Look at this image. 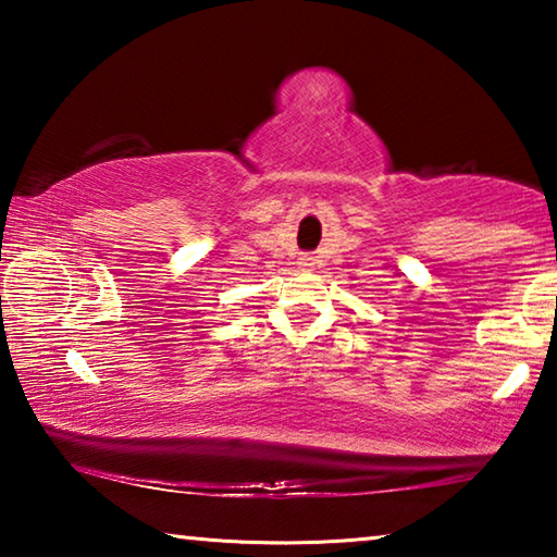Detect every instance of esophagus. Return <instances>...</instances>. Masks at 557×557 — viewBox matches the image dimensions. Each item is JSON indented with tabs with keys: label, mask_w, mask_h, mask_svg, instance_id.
Here are the masks:
<instances>
[{
	"label": "esophagus",
	"mask_w": 557,
	"mask_h": 557,
	"mask_svg": "<svg viewBox=\"0 0 557 557\" xmlns=\"http://www.w3.org/2000/svg\"><path fill=\"white\" fill-rule=\"evenodd\" d=\"M312 260H314L312 256H301V258H299V268H312V265H314Z\"/></svg>",
	"instance_id": "obj_1"
}]
</instances>
